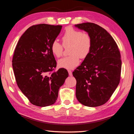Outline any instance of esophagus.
Masks as SVG:
<instances>
[{"label":"esophagus","mask_w":134,"mask_h":134,"mask_svg":"<svg viewBox=\"0 0 134 134\" xmlns=\"http://www.w3.org/2000/svg\"><path fill=\"white\" fill-rule=\"evenodd\" d=\"M68 72H69V74L70 76H72V71H71V70H68Z\"/></svg>","instance_id":"1"}]
</instances>
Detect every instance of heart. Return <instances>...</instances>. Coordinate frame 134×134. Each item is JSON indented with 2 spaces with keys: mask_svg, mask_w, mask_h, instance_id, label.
<instances>
[{
  "mask_svg": "<svg viewBox=\"0 0 134 134\" xmlns=\"http://www.w3.org/2000/svg\"><path fill=\"white\" fill-rule=\"evenodd\" d=\"M62 40L63 46L70 45L69 54L71 55L58 60V67L67 70L73 69L79 65L80 57L84 59L90 52L91 38L88 34L69 27L65 31ZM63 46L57 40L53 41L51 45L52 54L55 57H60L63 54Z\"/></svg>",
  "mask_w": 134,
  "mask_h": 134,
  "instance_id": "obj_1",
  "label": "heart"
}]
</instances>
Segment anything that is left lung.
<instances>
[{"label": "left lung", "mask_w": 134, "mask_h": 134, "mask_svg": "<svg viewBox=\"0 0 134 134\" xmlns=\"http://www.w3.org/2000/svg\"><path fill=\"white\" fill-rule=\"evenodd\" d=\"M75 27L90 36V52L72 75L76 79L75 96L85 106L95 107L108 101L120 81L121 55L117 44L107 31L96 24Z\"/></svg>", "instance_id": "obj_1"}]
</instances>
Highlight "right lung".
Here are the masks:
<instances>
[{"mask_svg": "<svg viewBox=\"0 0 134 134\" xmlns=\"http://www.w3.org/2000/svg\"><path fill=\"white\" fill-rule=\"evenodd\" d=\"M62 28L46 24L31 26L21 36L14 50L12 66L17 84L35 105L54 104L60 87L69 76L65 69L51 73L57 65L51 45Z\"/></svg>", "mask_w": 134, "mask_h": 134, "instance_id": "right-lung-1", "label": "right lung"}]
</instances>
